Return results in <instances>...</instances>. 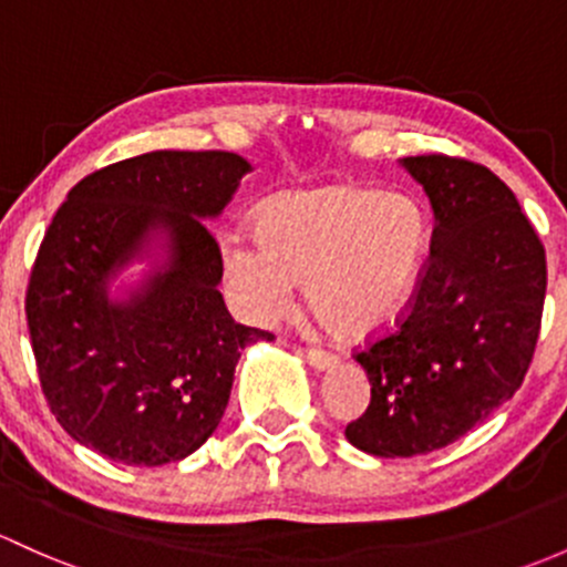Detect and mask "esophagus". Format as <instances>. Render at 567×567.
Instances as JSON below:
<instances>
[{
	"label": "esophagus",
	"instance_id": "esophagus-1",
	"mask_svg": "<svg viewBox=\"0 0 567 567\" xmlns=\"http://www.w3.org/2000/svg\"><path fill=\"white\" fill-rule=\"evenodd\" d=\"M307 361H309V367H315V369H320V372H323V369H331L333 363H337V355L326 353V350H320V348H309L307 350Z\"/></svg>",
	"mask_w": 567,
	"mask_h": 567
}]
</instances>
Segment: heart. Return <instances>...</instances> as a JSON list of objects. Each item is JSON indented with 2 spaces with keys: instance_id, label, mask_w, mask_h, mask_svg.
I'll list each match as a JSON object with an SVG mask.
<instances>
[{
  "instance_id": "obj_1",
  "label": "heart",
  "mask_w": 567,
  "mask_h": 567,
  "mask_svg": "<svg viewBox=\"0 0 567 567\" xmlns=\"http://www.w3.org/2000/svg\"><path fill=\"white\" fill-rule=\"evenodd\" d=\"M429 247L419 200L399 189L329 187L279 195L258 236L219 241L225 293L244 320L271 326L307 282L315 318L337 337H367L391 323L413 296Z\"/></svg>"
}]
</instances>
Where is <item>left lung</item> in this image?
I'll return each instance as SVG.
<instances>
[{"label": "left lung", "instance_id": "8db88e82", "mask_svg": "<svg viewBox=\"0 0 567 567\" xmlns=\"http://www.w3.org/2000/svg\"><path fill=\"white\" fill-rule=\"evenodd\" d=\"M434 212L396 326L355 353L372 383L344 437L396 458L445 449L519 391L546 299V249L508 184L449 154L402 159Z\"/></svg>", "mask_w": 567, "mask_h": 567}]
</instances>
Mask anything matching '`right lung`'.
I'll list each match as a JSON object with an SVG mask.
<instances>
[{"mask_svg":"<svg viewBox=\"0 0 567 567\" xmlns=\"http://www.w3.org/2000/svg\"><path fill=\"white\" fill-rule=\"evenodd\" d=\"M249 163L234 152H148L81 178L48 225L27 288V323L48 408L64 432L122 464L159 467L217 429L247 344L217 290L204 225ZM154 233L169 258L130 300L107 285Z\"/></svg>","mask_w":567,"mask_h":567,"instance_id":"1","label":"right lung"}]
</instances>
